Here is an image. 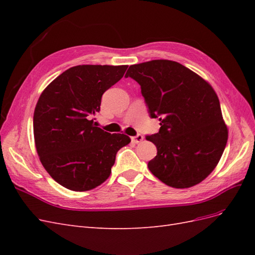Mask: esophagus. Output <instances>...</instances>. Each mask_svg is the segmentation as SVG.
Returning <instances> with one entry per match:
<instances>
[{"mask_svg": "<svg viewBox=\"0 0 255 255\" xmlns=\"http://www.w3.org/2000/svg\"><path fill=\"white\" fill-rule=\"evenodd\" d=\"M142 140H143V136L140 135V134H138V135L132 137V141L135 142V143H139V142H141Z\"/></svg>", "mask_w": 255, "mask_h": 255, "instance_id": "esophagus-1", "label": "esophagus"}]
</instances>
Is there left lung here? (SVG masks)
<instances>
[{
  "label": "left lung",
  "instance_id": "8db88e82",
  "mask_svg": "<svg viewBox=\"0 0 255 255\" xmlns=\"http://www.w3.org/2000/svg\"><path fill=\"white\" fill-rule=\"evenodd\" d=\"M126 78L140 85L150 117L159 118L158 133L145 136L157 148L149 170L174 188L202 182L217 166L228 141L213 87L188 68L167 59L129 66Z\"/></svg>",
  "mask_w": 255,
  "mask_h": 255
}]
</instances>
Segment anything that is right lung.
I'll list each match as a JSON object with an SVG mask.
<instances>
[{"label": "right lung", "mask_w": 255, "mask_h": 255, "mask_svg": "<svg viewBox=\"0 0 255 255\" xmlns=\"http://www.w3.org/2000/svg\"><path fill=\"white\" fill-rule=\"evenodd\" d=\"M128 66L82 65L68 69L45 88L34 112V138L45 170L61 186L94 189L112 172L116 154L129 143L125 134L96 127L104 92Z\"/></svg>", "instance_id": "1"}]
</instances>
